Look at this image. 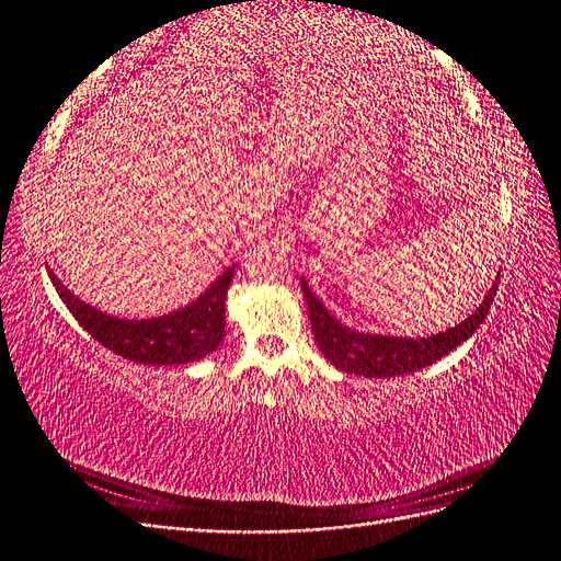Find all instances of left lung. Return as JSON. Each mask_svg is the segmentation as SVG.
I'll return each mask as SVG.
<instances>
[{"mask_svg": "<svg viewBox=\"0 0 561 561\" xmlns=\"http://www.w3.org/2000/svg\"><path fill=\"white\" fill-rule=\"evenodd\" d=\"M304 299L309 304L311 330L320 353L342 371L351 375L383 379V377H400L412 375L423 367L445 358L449 351L458 344H463L472 332L478 330L496 297L499 280L491 285L480 309L468 316L461 325H456L447 332L433 334L428 339H402V336H383V334H363L344 328L330 311L322 307L320 299L309 290L307 280L301 278Z\"/></svg>", "mask_w": 561, "mask_h": 561, "instance_id": "1", "label": "left lung"}]
</instances>
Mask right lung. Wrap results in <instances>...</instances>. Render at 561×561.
<instances>
[{
    "label": "right lung",
    "instance_id": "right-lung-1",
    "mask_svg": "<svg viewBox=\"0 0 561 561\" xmlns=\"http://www.w3.org/2000/svg\"><path fill=\"white\" fill-rule=\"evenodd\" d=\"M65 307L98 344L140 365H184L206 358L225 339V304L233 266L190 307L149 320H122L89 307L50 274Z\"/></svg>",
    "mask_w": 561,
    "mask_h": 561
}]
</instances>
